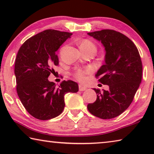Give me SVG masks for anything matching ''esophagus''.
<instances>
[{"label": "esophagus", "instance_id": "1", "mask_svg": "<svg viewBox=\"0 0 154 154\" xmlns=\"http://www.w3.org/2000/svg\"><path fill=\"white\" fill-rule=\"evenodd\" d=\"M79 91H82H82L86 90L87 88L84 86H83V85H79Z\"/></svg>", "mask_w": 154, "mask_h": 154}]
</instances>
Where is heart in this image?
I'll return each instance as SVG.
<instances>
[{
  "label": "heart",
  "mask_w": 154,
  "mask_h": 154,
  "mask_svg": "<svg viewBox=\"0 0 154 154\" xmlns=\"http://www.w3.org/2000/svg\"><path fill=\"white\" fill-rule=\"evenodd\" d=\"M79 47L82 51L88 50V49H94L96 50V47L95 44L92 41L89 39H83L79 42ZM92 69L90 68L86 69H78L73 72V76L79 82H82L85 79V75L91 73Z\"/></svg>",
  "instance_id": "b5f03b06"
}]
</instances>
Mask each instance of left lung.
I'll list each match as a JSON object with an SVG mask.
<instances>
[{"label":"left lung","mask_w":154,"mask_h":154,"mask_svg":"<svg viewBox=\"0 0 154 154\" xmlns=\"http://www.w3.org/2000/svg\"><path fill=\"white\" fill-rule=\"evenodd\" d=\"M105 47V64L96 78L109 90H94L97 94L94 103L88 105L93 116L106 119L114 118L126 110L133 100L142 79V62L135 44L121 32L105 29L88 33Z\"/></svg>","instance_id":"left-lung-1"}]
</instances>
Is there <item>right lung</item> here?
<instances>
[{
    "label": "right lung",
    "mask_w": 154,
    "mask_h": 154,
    "mask_svg": "<svg viewBox=\"0 0 154 154\" xmlns=\"http://www.w3.org/2000/svg\"><path fill=\"white\" fill-rule=\"evenodd\" d=\"M72 33L46 30L27 39L20 47L15 62L16 90L28 113L40 120L56 118L64 110V95L77 92L78 84L64 81L59 87L48 77L59 64L56 51Z\"/></svg>",
    "instance_id": "right-lung-1"
}]
</instances>
